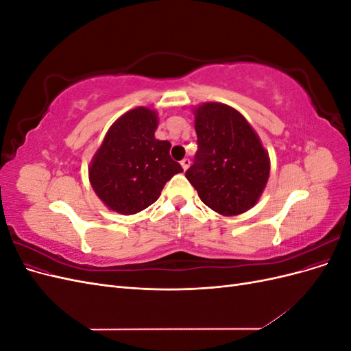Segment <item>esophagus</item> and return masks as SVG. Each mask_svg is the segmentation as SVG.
<instances>
[{
  "mask_svg": "<svg viewBox=\"0 0 351 351\" xmlns=\"http://www.w3.org/2000/svg\"><path fill=\"white\" fill-rule=\"evenodd\" d=\"M180 164H182V168L184 169V171H186V169L190 167V159L189 158H184L183 159V161L182 162H180Z\"/></svg>",
  "mask_w": 351,
  "mask_h": 351,
  "instance_id": "34e87169",
  "label": "esophagus"
}]
</instances>
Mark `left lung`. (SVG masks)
<instances>
[{
  "label": "left lung",
  "mask_w": 351,
  "mask_h": 351,
  "mask_svg": "<svg viewBox=\"0 0 351 351\" xmlns=\"http://www.w3.org/2000/svg\"><path fill=\"white\" fill-rule=\"evenodd\" d=\"M197 152L186 178L200 200L221 215L249 210L269 177V156L259 136L234 108L205 102L195 108Z\"/></svg>",
  "instance_id": "8db88e82"
}]
</instances>
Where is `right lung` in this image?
Wrapping results in <instances>:
<instances>
[{
  "label": "right lung",
  "instance_id": "add662e5",
  "mask_svg": "<svg viewBox=\"0 0 351 351\" xmlns=\"http://www.w3.org/2000/svg\"><path fill=\"white\" fill-rule=\"evenodd\" d=\"M156 111L137 107L127 111L105 134L89 167V182L111 210L133 215L161 195L183 168L169 156L171 143L155 139Z\"/></svg>",
  "mask_w": 351,
  "mask_h": 351
}]
</instances>
